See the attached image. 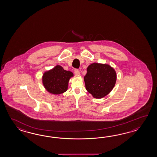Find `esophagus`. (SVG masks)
Returning <instances> with one entry per match:
<instances>
[{
	"instance_id": "esophagus-1",
	"label": "esophagus",
	"mask_w": 157,
	"mask_h": 157,
	"mask_svg": "<svg viewBox=\"0 0 157 157\" xmlns=\"http://www.w3.org/2000/svg\"><path fill=\"white\" fill-rule=\"evenodd\" d=\"M74 72H75V75H80V72L78 70H75Z\"/></svg>"
}]
</instances>
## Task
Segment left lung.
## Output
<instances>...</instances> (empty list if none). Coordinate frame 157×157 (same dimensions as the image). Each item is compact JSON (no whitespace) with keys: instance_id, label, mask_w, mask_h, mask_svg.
I'll list each match as a JSON object with an SVG mask.
<instances>
[{"instance_id":"obj_1","label":"left lung","mask_w":157,"mask_h":157,"mask_svg":"<svg viewBox=\"0 0 157 157\" xmlns=\"http://www.w3.org/2000/svg\"><path fill=\"white\" fill-rule=\"evenodd\" d=\"M117 79L116 71L106 64L94 63L87 68L84 77L87 91L95 98L105 97L113 89Z\"/></svg>"}]
</instances>
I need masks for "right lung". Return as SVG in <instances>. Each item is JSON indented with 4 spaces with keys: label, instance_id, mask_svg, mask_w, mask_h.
I'll use <instances>...</instances> for the list:
<instances>
[{
    "label": "right lung",
    "instance_id": "obj_1",
    "mask_svg": "<svg viewBox=\"0 0 157 157\" xmlns=\"http://www.w3.org/2000/svg\"><path fill=\"white\" fill-rule=\"evenodd\" d=\"M74 74L64 70L60 66L45 72L43 76V83L46 90L53 94H60L66 91L69 80Z\"/></svg>",
    "mask_w": 157,
    "mask_h": 157
}]
</instances>
